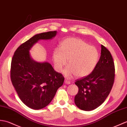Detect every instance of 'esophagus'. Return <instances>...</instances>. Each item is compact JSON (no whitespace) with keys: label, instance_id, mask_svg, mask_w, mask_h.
Here are the masks:
<instances>
[{"label":"esophagus","instance_id":"34e87169","mask_svg":"<svg viewBox=\"0 0 127 127\" xmlns=\"http://www.w3.org/2000/svg\"><path fill=\"white\" fill-rule=\"evenodd\" d=\"M64 83H65L66 84H70L71 82L70 81H69L66 80V79H65V80H64Z\"/></svg>","mask_w":127,"mask_h":127}]
</instances>
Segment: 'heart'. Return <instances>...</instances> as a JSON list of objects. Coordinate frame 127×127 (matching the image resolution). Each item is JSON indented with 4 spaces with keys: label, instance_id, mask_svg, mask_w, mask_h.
<instances>
[{
    "label": "heart",
    "instance_id": "1",
    "mask_svg": "<svg viewBox=\"0 0 127 127\" xmlns=\"http://www.w3.org/2000/svg\"><path fill=\"white\" fill-rule=\"evenodd\" d=\"M52 57L58 72L62 71L68 60L69 65L63 72L65 76L71 78L76 75L78 77H83L90 74L95 68L99 53L95 46L83 40L68 38L61 43L60 49L54 50Z\"/></svg>",
    "mask_w": 127,
    "mask_h": 127
}]
</instances>
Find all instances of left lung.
<instances>
[{
    "label": "left lung",
    "mask_w": 127,
    "mask_h": 127,
    "mask_svg": "<svg viewBox=\"0 0 127 127\" xmlns=\"http://www.w3.org/2000/svg\"><path fill=\"white\" fill-rule=\"evenodd\" d=\"M115 65L110 51L101 45V54L95 68L86 77L77 79L78 92L75 103L80 109L93 110L104 102L113 87Z\"/></svg>",
    "instance_id": "8db88e82"
}]
</instances>
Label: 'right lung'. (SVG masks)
I'll return each mask as SVG.
<instances>
[{
    "label": "right lung",
    "mask_w": 127,
    "mask_h": 127,
    "mask_svg": "<svg viewBox=\"0 0 127 127\" xmlns=\"http://www.w3.org/2000/svg\"><path fill=\"white\" fill-rule=\"evenodd\" d=\"M57 31L37 34L21 44L14 52L11 65V79L21 101L35 110L46 107L63 85L64 78L49 63L37 62L30 50L39 40L51 39Z\"/></svg>",
    "instance_id": "right-lung-1"
}]
</instances>
